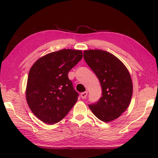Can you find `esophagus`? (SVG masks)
I'll return each instance as SVG.
<instances>
[{
	"label": "esophagus",
	"mask_w": 158,
	"mask_h": 158,
	"mask_svg": "<svg viewBox=\"0 0 158 158\" xmlns=\"http://www.w3.org/2000/svg\"><path fill=\"white\" fill-rule=\"evenodd\" d=\"M87 95H88V92H82L81 94V97L83 99H85L86 98Z\"/></svg>",
	"instance_id": "34e87169"
}]
</instances>
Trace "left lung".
Masks as SVG:
<instances>
[{
    "mask_svg": "<svg viewBox=\"0 0 158 158\" xmlns=\"http://www.w3.org/2000/svg\"><path fill=\"white\" fill-rule=\"evenodd\" d=\"M83 58L98 77L102 88V96L89 105V109L102 122L118 118L128 107L132 95L128 70L117 57L103 50H86Z\"/></svg>",
    "mask_w": 158,
    "mask_h": 158,
    "instance_id": "obj_1",
    "label": "left lung"
}]
</instances>
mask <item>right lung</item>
<instances>
[{
	"mask_svg": "<svg viewBox=\"0 0 158 158\" xmlns=\"http://www.w3.org/2000/svg\"><path fill=\"white\" fill-rule=\"evenodd\" d=\"M82 58L80 50L64 49L44 56L31 67L26 100L32 112L42 122L58 123L75 105L79 94L68 73Z\"/></svg>",
	"mask_w": 158,
	"mask_h": 158,
	"instance_id": "right-lung-1",
	"label": "right lung"
}]
</instances>
